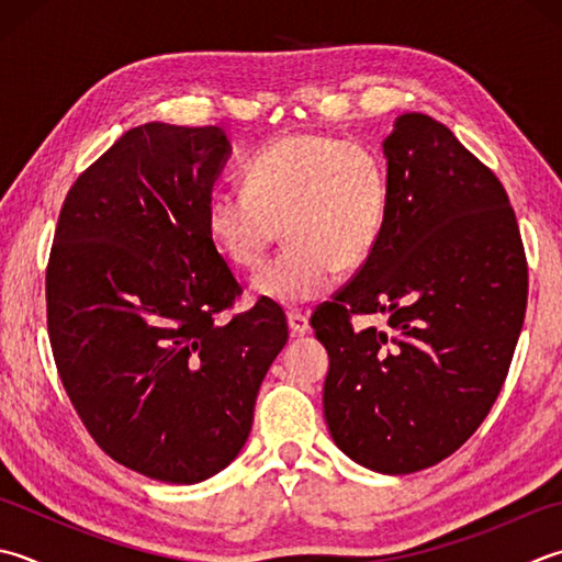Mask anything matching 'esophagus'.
Here are the masks:
<instances>
[{
    "mask_svg": "<svg viewBox=\"0 0 562 562\" xmlns=\"http://www.w3.org/2000/svg\"><path fill=\"white\" fill-rule=\"evenodd\" d=\"M288 324H290L292 336H306V334L312 331L310 316L302 314V312H290V314H288Z\"/></svg>",
    "mask_w": 562,
    "mask_h": 562,
    "instance_id": "esophagus-1",
    "label": "esophagus"
}]
</instances>
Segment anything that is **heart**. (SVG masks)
I'll use <instances>...</instances> for the list:
<instances>
[{
    "instance_id": "b5f03b06",
    "label": "heart",
    "mask_w": 562,
    "mask_h": 562,
    "mask_svg": "<svg viewBox=\"0 0 562 562\" xmlns=\"http://www.w3.org/2000/svg\"><path fill=\"white\" fill-rule=\"evenodd\" d=\"M246 187H214L204 222L216 248L256 270L274 240L290 236L252 292L282 306L306 304L334 288L338 270L362 266L390 214V172L360 138L302 131L272 138L244 165Z\"/></svg>"
}]
</instances>
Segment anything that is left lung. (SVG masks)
I'll use <instances>...</instances> for the list:
<instances>
[{
  "mask_svg": "<svg viewBox=\"0 0 562 562\" xmlns=\"http://www.w3.org/2000/svg\"><path fill=\"white\" fill-rule=\"evenodd\" d=\"M390 214L312 326L336 446L384 475L431 468L485 422L519 340L529 268L509 196L453 131L402 114L382 143ZM384 313L385 328L352 316Z\"/></svg>",
  "mask_w": 562,
  "mask_h": 562,
  "instance_id": "obj_1",
  "label": "left lung"
}]
</instances>
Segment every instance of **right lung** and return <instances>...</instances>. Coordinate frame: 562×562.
<instances>
[{"label":"right lung","instance_id":"right-lung-1","mask_svg":"<svg viewBox=\"0 0 562 562\" xmlns=\"http://www.w3.org/2000/svg\"><path fill=\"white\" fill-rule=\"evenodd\" d=\"M231 146L218 126L126 131L65 196L46 270L63 387L109 458L192 485L234 460L288 318L240 284L204 212Z\"/></svg>","mask_w":562,"mask_h":562}]
</instances>
